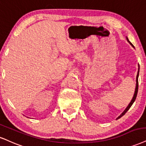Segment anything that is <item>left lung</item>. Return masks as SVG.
Segmentation results:
<instances>
[{
	"label": "left lung",
	"instance_id": "1",
	"mask_svg": "<svg viewBox=\"0 0 146 146\" xmlns=\"http://www.w3.org/2000/svg\"><path fill=\"white\" fill-rule=\"evenodd\" d=\"M126 38H127V41H128V42H129V44H130L133 47V48H135L134 46L133 45V44H132V43H131V42H130V41L129 40L128 38H127V37H126ZM139 65H138V71H137V77H136V86H135V93H134L133 97L132 100H131V102H130V103H129V105H128V106H127V107L126 108V109L125 110L123 111V112L122 113V114H120V116H118V118H116V120H117V119H118V118H120V117H122V116H123V115H125V113L127 112V111L129 110V108H130L131 107V106L133 105V104L135 101V99H136L137 95V91H138V77H139Z\"/></svg>",
	"mask_w": 146,
	"mask_h": 146
}]
</instances>
